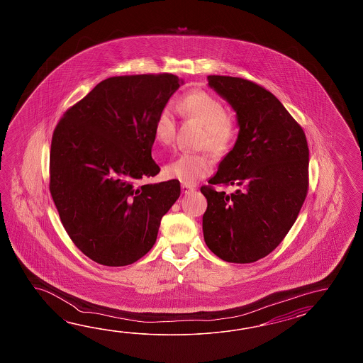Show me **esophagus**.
<instances>
[{"label": "esophagus", "mask_w": 363, "mask_h": 363, "mask_svg": "<svg viewBox=\"0 0 363 363\" xmlns=\"http://www.w3.org/2000/svg\"><path fill=\"white\" fill-rule=\"evenodd\" d=\"M194 191V186L191 184H182V192L185 193H191Z\"/></svg>", "instance_id": "obj_1"}]
</instances>
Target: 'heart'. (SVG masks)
<instances>
[{"mask_svg":"<svg viewBox=\"0 0 363 363\" xmlns=\"http://www.w3.org/2000/svg\"><path fill=\"white\" fill-rule=\"evenodd\" d=\"M178 110L182 116L196 119L205 127L202 145L214 153H222L230 147L235 138V127L228 119L227 108L222 101L205 91H194L179 101ZM174 136V113L171 108H162L155 119V140L162 145H169ZM211 171L213 162L208 155L200 153H182L167 163L164 169L167 178L175 179L184 184H194L206 178Z\"/></svg>","mask_w":363,"mask_h":363,"instance_id":"heart-1","label":"heart"}]
</instances>
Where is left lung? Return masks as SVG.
<instances>
[{"label": "left lung", "mask_w": 363, "mask_h": 363, "mask_svg": "<svg viewBox=\"0 0 363 363\" xmlns=\"http://www.w3.org/2000/svg\"><path fill=\"white\" fill-rule=\"evenodd\" d=\"M208 85L236 111V144L202 185L208 249L225 262L252 263L270 255L292 228L308 188L305 132L283 104L247 79L208 75ZM214 184H236L218 193Z\"/></svg>", "instance_id": "obj_1"}]
</instances>
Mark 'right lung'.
Listing matches in <instances>:
<instances>
[{"instance_id":"right-lung-1","label":"right lung","mask_w":363,"mask_h":363,"mask_svg":"<svg viewBox=\"0 0 363 363\" xmlns=\"http://www.w3.org/2000/svg\"><path fill=\"white\" fill-rule=\"evenodd\" d=\"M183 80L172 74L102 80L63 114L50 147L49 189L69 239L104 266L136 262L155 245L179 180L155 177V123Z\"/></svg>"}]
</instances>
